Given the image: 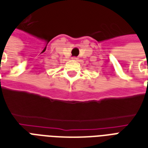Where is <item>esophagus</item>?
I'll return each mask as SVG.
<instances>
[{"mask_svg":"<svg viewBox=\"0 0 148 148\" xmlns=\"http://www.w3.org/2000/svg\"><path fill=\"white\" fill-rule=\"evenodd\" d=\"M72 58H73V60H75V61H77V60H78V58H76V57H73Z\"/></svg>","mask_w":148,"mask_h":148,"instance_id":"esophagus-1","label":"esophagus"}]
</instances>
